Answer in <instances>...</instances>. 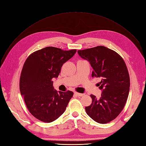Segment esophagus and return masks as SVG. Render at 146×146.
Returning a JSON list of instances; mask_svg holds the SVG:
<instances>
[{
  "mask_svg": "<svg viewBox=\"0 0 146 146\" xmlns=\"http://www.w3.org/2000/svg\"><path fill=\"white\" fill-rule=\"evenodd\" d=\"M74 94H76V95H77V96H84V94H82V93H78V92H74Z\"/></svg>",
  "mask_w": 146,
  "mask_h": 146,
  "instance_id": "1",
  "label": "esophagus"
}]
</instances>
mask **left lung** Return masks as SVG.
Segmentation results:
<instances>
[{"instance_id":"obj_1","label":"left lung","mask_w":146,"mask_h":146,"mask_svg":"<svg viewBox=\"0 0 146 146\" xmlns=\"http://www.w3.org/2000/svg\"><path fill=\"white\" fill-rule=\"evenodd\" d=\"M93 68L92 77H101L99 100L91 94L92 102L85 108L86 113L99 123L112 121L122 111L128 96L130 80L123 59L115 51L104 46L78 50Z\"/></svg>"}]
</instances>
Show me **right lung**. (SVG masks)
<instances>
[{
    "label": "right lung",
    "mask_w": 146,
    "mask_h": 146,
    "mask_svg": "<svg viewBox=\"0 0 146 146\" xmlns=\"http://www.w3.org/2000/svg\"><path fill=\"white\" fill-rule=\"evenodd\" d=\"M76 51L47 46L26 59L19 78V90L29 112L40 121L50 123L57 119L73 96L71 91L54 90L52 79L58 77L62 64Z\"/></svg>",
    "instance_id": "right-lung-1"
}]
</instances>
